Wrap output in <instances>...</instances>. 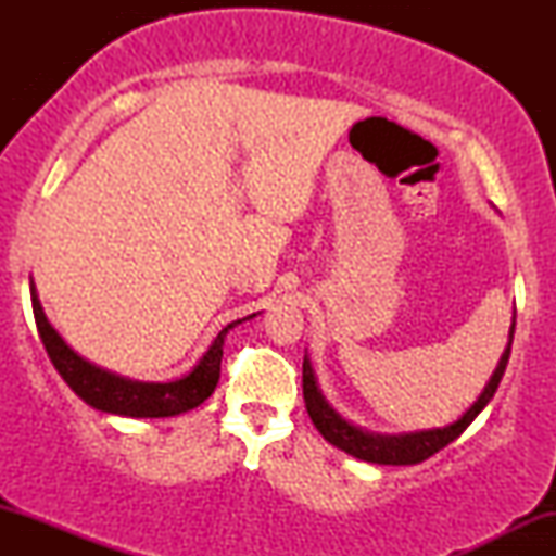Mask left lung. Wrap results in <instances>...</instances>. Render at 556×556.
<instances>
[{
  "instance_id": "1",
  "label": "left lung",
  "mask_w": 556,
  "mask_h": 556,
  "mask_svg": "<svg viewBox=\"0 0 556 556\" xmlns=\"http://www.w3.org/2000/svg\"><path fill=\"white\" fill-rule=\"evenodd\" d=\"M513 334H515V318L513 327H509V342L504 348L500 366L494 368L491 374L489 384L483 387L481 397H478L468 410L463 413L455 424L444 426V429H429V431H413V433H397V437H387V433H371L363 431L358 426L348 424L334 407L329 405L327 397L318 389L314 366H311L308 355L303 358V400H305V410H308L311 420L327 439L329 444H334L337 450L348 452V455L358 457V460L366 463H376V465H416L429 460L431 455H437L439 450H444L446 444L455 442L460 433L473 424L478 413L489 405V400L494 397L496 387H500L504 368H507L509 361V348H513Z\"/></svg>"
}]
</instances>
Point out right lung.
Listing matches in <instances>:
<instances>
[{"label":"right lung","instance_id":"right-lung-1","mask_svg":"<svg viewBox=\"0 0 556 556\" xmlns=\"http://www.w3.org/2000/svg\"><path fill=\"white\" fill-rule=\"evenodd\" d=\"M30 303H34V316L38 337H41L43 348H47L49 361L60 371L67 387L73 389L86 405L96 407L101 413H112V416L127 418H169L180 416V413L193 410L203 400L212 397V392L219 384V368H222V344L229 329H235L240 321L227 324L225 329L216 334L212 348L203 353V358L195 363L190 374L180 376L175 381H132L125 376L110 374L104 368L93 366L86 358H80L70 344L56 334V329L49 324L43 314L41 303H38L36 287L30 282ZM251 318V316H248Z\"/></svg>","mask_w":556,"mask_h":556}]
</instances>
